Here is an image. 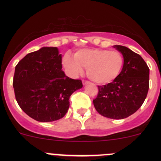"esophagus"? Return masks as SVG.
I'll use <instances>...</instances> for the list:
<instances>
[{
  "instance_id": "esophagus-1",
  "label": "esophagus",
  "mask_w": 161,
  "mask_h": 161,
  "mask_svg": "<svg viewBox=\"0 0 161 161\" xmlns=\"http://www.w3.org/2000/svg\"><path fill=\"white\" fill-rule=\"evenodd\" d=\"M82 84L83 86H86V85L89 84V82H88V81H86V80H82Z\"/></svg>"
}]
</instances>
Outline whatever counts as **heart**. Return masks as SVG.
Instances as JSON below:
<instances>
[{"instance_id": "1", "label": "heart", "mask_w": 161, "mask_h": 161, "mask_svg": "<svg viewBox=\"0 0 161 161\" xmlns=\"http://www.w3.org/2000/svg\"><path fill=\"white\" fill-rule=\"evenodd\" d=\"M124 64L123 54L108 49H81L74 53V58L66 54L63 65L68 74L75 77L86 68L87 75L100 85L110 84L119 77Z\"/></svg>"}]
</instances>
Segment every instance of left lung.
I'll return each instance as SVG.
<instances>
[{
  "instance_id": "1",
  "label": "left lung",
  "mask_w": 161,
  "mask_h": 161,
  "mask_svg": "<svg viewBox=\"0 0 161 161\" xmlns=\"http://www.w3.org/2000/svg\"><path fill=\"white\" fill-rule=\"evenodd\" d=\"M114 47L123 54V69L114 82L98 86L93 104L101 115L120 119L137 111L145 101L149 88V68L139 54L128 47Z\"/></svg>"
}]
</instances>
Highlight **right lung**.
<instances>
[{
    "mask_svg": "<svg viewBox=\"0 0 161 161\" xmlns=\"http://www.w3.org/2000/svg\"><path fill=\"white\" fill-rule=\"evenodd\" d=\"M13 86L20 108L39 122H52L66 115L69 97L82 88L62 70V55L56 47H43L18 63Z\"/></svg>",
    "mask_w": 161,
    "mask_h": 161,
    "instance_id": "right-lung-1",
    "label": "right lung"
}]
</instances>
